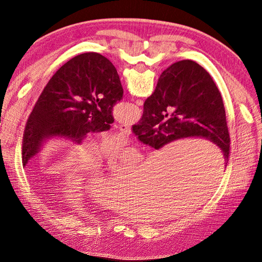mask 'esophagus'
<instances>
[{
    "mask_svg": "<svg viewBox=\"0 0 262 262\" xmlns=\"http://www.w3.org/2000/svg\"><path fill=\"white\" fill-rule=\"evenodd\" d=\"M118 128H119V130H120V132L125 134V136H129V134H131V126L129 124L123 123V124L119 125Z\"/></svg>",
    "mask_w": 262,
    "mask_h": 262,
    "instance_id": "obj_1",
    "label": "esophagus"
}]
</instances>
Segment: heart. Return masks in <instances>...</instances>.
<instances>
[{
    "mask_svg": "<svg viewBox=\"0 0 262 262\" xmlns=\"http://www.w3.org/2000/svg\"><path fill=\"white\" fill-rule=\"evenodd\" d=\"M124 143V140L120 137L112 138L104 143V150L108 155H114L123 147ZM128 157L129 160H133L136 158V154L131 152L128 154ZM102 165H104V161H102V156L97 144L87 143L71 156L68 163L66 177L71 180L82 179L100 170Z\"/></svg>",
    "mask_w": 262,
    "mask_h": 262,
    "instance_id": "b5f03b06",
    "label": "heart"
}]
</instances>
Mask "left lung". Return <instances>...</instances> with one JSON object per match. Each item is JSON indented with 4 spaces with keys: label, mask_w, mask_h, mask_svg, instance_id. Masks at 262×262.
Listing matches in <instances>:
<instances>
[{
    "label": "left lung",
    "mask_w": 262,
    "mask_h": 262,
    "mask_svg": "<svg viewBox=\"0 0 262 262\" xmlns=\"http://www.w3.org/2000/svg\"><path fill=\"white\" fill-rule=\"evenodd\" d=\"M123 96L114 64L96 52L78 54L46 85L24 131L23 165L52 138L81 143L86 134L110 129L113 108Z\"/></svg>",
    "instance_id": "8db88e82"
}]
</instances>
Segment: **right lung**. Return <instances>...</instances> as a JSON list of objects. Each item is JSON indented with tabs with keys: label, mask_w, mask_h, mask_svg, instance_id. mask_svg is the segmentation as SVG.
Returning a JSON list of instances; mask_svg holds the SVG:
<instances>
[{
	"label": "right lung",
	"mask_w": 262,
	"mask_h": 262,
	"mask_svg": "<svg viewBox=\"0 0 262 262\" xmlns=\"http://www.w3.org/2000/svg\"><path fill=\"white\" fill-rule=\"evenodd\" d=\"M132 130L155 149L180 139H207L228 161L231 140L221 93L207 71L191 60L173 63L161 74Z\"/></svg>",
	"instance_id": "1"
}]
</instances>
